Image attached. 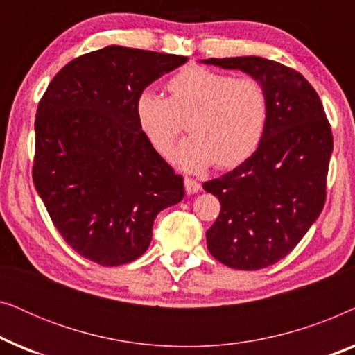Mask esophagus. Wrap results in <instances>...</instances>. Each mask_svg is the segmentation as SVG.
I'll use <instances>...</instances> for the list:
<instances>
[{"instance_id":"1","label":"esophagus","mask_w":355,"mask_h":355,"mask_svg":"<svg viewBox=\"0 0 355 355\" xmlns=\"http://www.w3.org/2000/svg\"><path fill=\"white\" fill-rule=\"evenodd\" d=\"M184 187H186L187 193H196L200 191V184H198L196 179H191V178L184 179Z\"/></svg>"}]
</instances>
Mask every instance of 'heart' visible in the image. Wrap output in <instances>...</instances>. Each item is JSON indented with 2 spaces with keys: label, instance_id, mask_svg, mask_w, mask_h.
I'll return each mask as SVG.
<instances>
[{
  "label": "heart",
  "instance_id": "obj_1",
  "mask_svg": "<svg viewBox=\"0 0 355 355\" xmlns=\"http://www.w3.org/2000/svg\"><path fill=\"white\" fill-rule=\"evenodd\" d=\"M168 98L145 90L135 101V118L153 148L171 153L182 121L191 135L179 144L174 163L198 173L215 163L234 168L259 147L266 123V94L254 79H236L191 66L166 85Z\"/></svg>",
  "mask_w": 355,
  "mask_h": 355
}]
</instances>
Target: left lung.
<instances>
[{
  "instance_id": "obj_1",
  "label": "left lung",
  "mask_w": 355,
  "mask_h": 355,
  "mask_svg": "<svg viewBox=\"0 0 355 355\" xmlns=\"http://www.w3.org/2000/svg\"><path fill=\"white\" fill-rule=\"evenodd\" d=\"M202 62L245 72L266 94L259 148L236 169L203 182L221 205L207 231L210 254L236 270L266 268L299 244L323 210L331 128L318 94L297 71L260 56Z\"/></svg>"
}]
</instances>
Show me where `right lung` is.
<instances>
[{
	"label": "right lung",
	"mask_w": 355,
	"mask_h": 355,
	"mask_svg": "<svg viewBox=\"0 0 355 355\" xmlns=\"http://www.w3.org/2000/svg\"><path fill=\"white\" fill-rule=\"evenodd\" d=\"M186 56L111 45L66 64L35 118L33 184L53 225L101 266L139 259L157 215L184 198L182 176L139 128L135 101Z\"/></svg>",
	"instance_id": "right-lung-1"
}]
</instances>
